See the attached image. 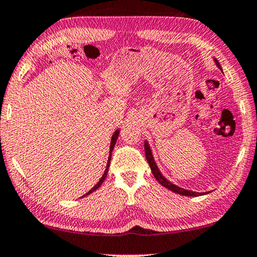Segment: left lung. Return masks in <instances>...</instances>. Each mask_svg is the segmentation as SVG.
Segmentation results:
<instances>
[{
	"instance_id": "1",
	"label": "left lung",
	"mask_w": 257,
	"mask_h": 257,
	"mask_svg": "<svg viewBox=\"0 0 257 257\" xmlns=\"http://www.w3.org/2000/svg\"><path fill=\"white\" fill-rule=\"evenodd\" d=\"M216 61V64L218 66V68H220L219 63H218L217 60ZM144 150H145V156H147V160L149 163V165L151 167V171H152V174L153 177L157 179V181H158L160 185L166 187L167 189H170L172 191H174V193L180 194V195H185V196H200V195H203L204 193H196V191H191V190H186L183 188H180V187L173 185V183L168 181L166 178L163 177V174L160 173V171L158 170V167H157L155 160H153V156H152V152H151V149L149 147L148 142H145L144 143Z\"/></svg>"
}]
</instances>
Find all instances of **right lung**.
<instances>
[{"instance_id":"right-lung-1","label":"right lung","mask_w":257,"mask_h":257,"mask_svg":"<svg viewBox=\"0 0 257 257\" xmlns=\"http://www.w3.org/2000/svg\"><path fill=\"white\" fill-rule=\"evenodd\" d=\"M117 136H118V130H116L115 134H114L113 137H112V142H110V150H109V152H112V151H113L114 145H115V143H116V139H117ZM110 157H112V155H110V153H109V158H108V162H107V166H106V170H105V173H104V175H102L100 180H99V182L97 183V185H95V186L93 187V188H92V189L89 191V193H86L85 195H84V196H86V195H89V194H91V193H93V191H94L95 189H98L99 187L101 186V183L104 182V180H105V178H106V175H107V173H108V167H109V163H110Z\"/></svg>"}]
</instances>
